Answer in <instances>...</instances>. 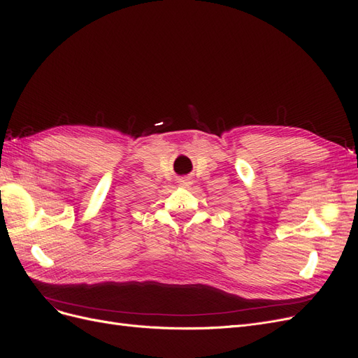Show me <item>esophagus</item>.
Segmentation results:
<instances>
[{
  "instance_id": "esophagus-1",
  "label": "esophagus",
  "mask_w": 358,
  "mask_h": 358,
  "mask_svg": "<svg viewBox=\"0 0 358 358\" xmlns=\"http://www.w3.org/2000/svg\"><path fill=\"white\" fill-rule=\"evenodd\" d=\"M179 182H180V187H183V188H188L191 183H192L189 178H182Z\"/></svg>"
}]
</instances>
